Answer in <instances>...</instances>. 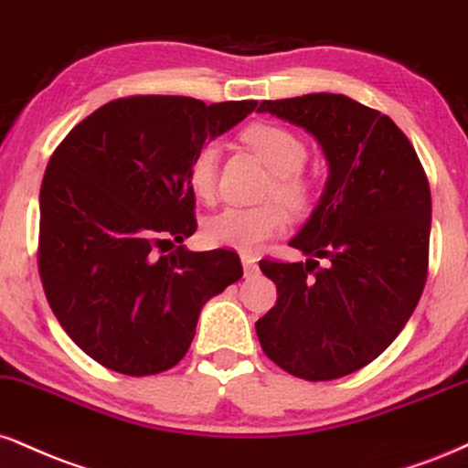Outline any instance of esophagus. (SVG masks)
Instances as JSON below:
<instances>
[{
	"instance_id": "obj_1",
	"label": "esophagus",
	"mask_w": 468,
	"mask_h": 468,
	"mask_svg": "<svg viewBox=\"0 0 468 468\" xmlns=\"http://www.w3.org/2000/svg\"><path fill=\"white\" fill-rule=\"evenodd\" d=\"M241 266H244V277H252V274H257V261L255 257L250 255H241Z\"/></svg>"
}]
</instances>
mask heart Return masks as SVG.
I'll return each mask as SVG.
<instances>
[{"instance_id":"1","label":"heart","mask_w":468,"mask_h":468,"mask_svg":"<svg viewBox=\"0 0 468 468\" xmlns=\"http://www.w3.org/2000/svg\"><path fill=\"white\" fill-rule=\"evenodd\" d=\"M241 142L255 152L272 172L266 198H277L290 211L303 213L314 202V180L301 170L307 150L301 139L277 123H250L241 131ZM218 145L202 144L187 165V183L198 200L216 196ZM279 202L259 207H227L202 224V239L211 249H230L252 255L270 238L285 229V211Z\"/></svg>"}]
</instances>
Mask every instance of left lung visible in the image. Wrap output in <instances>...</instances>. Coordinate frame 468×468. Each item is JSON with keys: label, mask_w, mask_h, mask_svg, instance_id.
<instances>
[{"label": "left lung", "mask_w": 468, "mask_h": 468, "mask_svg": "<svg viewBox=\"0 0 468 468\" xmlns=\"http://www.w3.org/2000/svg\"><path fill=\"white\" fill-rule=\"evenodd\" d=\"M257 111L312 134L329 165L316 209L290 239L307 261H259L279 298L257 337L290 375L337 379L379 357L423 294L430 183L397 123L346 95L266 100Z\"/></svg>", "instance_id": "1"}]
</instances>
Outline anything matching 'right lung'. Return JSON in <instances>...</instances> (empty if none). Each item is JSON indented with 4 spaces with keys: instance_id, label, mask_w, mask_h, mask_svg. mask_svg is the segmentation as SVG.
Instances as JSON below:
<instances>
[{
    "instance_id": "add662e5",
    "label": "right lung",
    "mask_w": 468,
    "mask_h": 468,
    "mask_svg": "<svg viewBox=\"0 0 468 468\" xmlns=\"http://www.w3.org/2000/svg\"><path fill=\"white\" fill-rule=\"evenodd\" d=\"M255 106L133 95L100 106L54 150L38 274L60 326L98 364L133 377L172 368L202 305L241 279L235 252L180 244L196 230L191 156ZM172 240L179 246L163 256Z\"/></svg>"
}]
</instances>
